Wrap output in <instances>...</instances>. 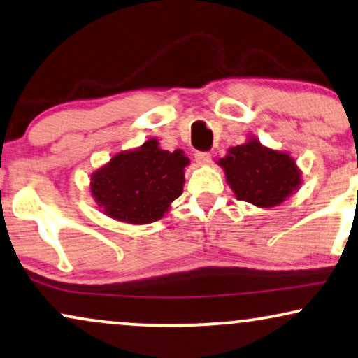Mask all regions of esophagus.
<instances>
[{
  "mask_svg": "<svg viewBox=\"0 0 358 358\" xmlns=\"http://www.w3.org/2000/svg\"><path fill=\"white\" fill-rule=\"evenodd\" d=\"M194 160H196L198 165H208L211 162V153L196 152L194 153Z\"/></svg>",
  "mask_w": 358,
  "mask_h": 358,
  "instance_id": "1",
  "label": "esophagus"
}]
</instances>
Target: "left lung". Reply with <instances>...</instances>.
I'll return each instance as SVG.
<instances>
[{"label": "left lung", "mask_w": 358, "mask_h": 358, "mask_svg": "<svg viewBox=\"0 0 358 358\" xmlns=\"http://www.w3.org/2000/svg\"><path fill=\"white\" fill-rule=\"evenodd\" d=\"M226 182L238 200L257 208H273L284 203L302 183V173L287 152L264 147L256 137L243 145L231 147L220 158Z\"/></svg>", "instance_id": "left-lung-1"}]
</instances>
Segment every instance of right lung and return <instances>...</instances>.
I'll use <instances>...</instances> for the list:
<instances>
[{"mask_svg": "<svg viewBox=\"0 0 358 358\" xmlns=\"http://www.w3.org/2000/svg\"><path fill=\"white\" fill-rule=\"evenodd\" d=\"M183 150L160 148L158 140L117 153L90 175V193L108 218L129 224H148L164 218L183 193Z\"/></svg>", "mask_w": 358, "mask_h": 358, "instance_id": "1", "label": "right lung"}]
</instances>
